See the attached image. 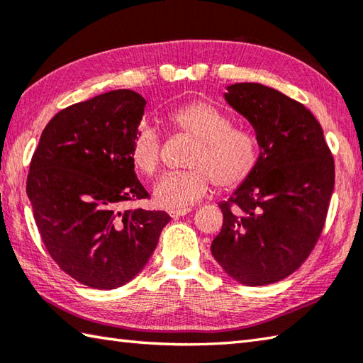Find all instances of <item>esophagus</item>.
<instances>
[{"label":"esophagus","mask_w":363,"mask_h":363,"mask_svg":"<svg viewBox=\"0 0 363 363\" xmlns=\"http://www.w3.org/2000/svg\"><path fill=\"white\" fill-rule=\"evenodd\" d=\"M189 212H191L190 208L181 209V211H169V216H172L174 220H177V218H181V217H184V216H187Z\"/></svg>","instance_id":"1"}]
</instances>
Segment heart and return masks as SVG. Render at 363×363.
<instances>
[{"instance_id":"b5f03b06","label":"heart","mask_w":363,"mask_h":363,"mask_svg":"<svg viewBox=\"0 0 363 363\" xmlns=\"http://www.w3.org/2000/svg\"><path fill=\"white\" fill-rule=\"evenodd\" d=\"M167 123L177 133L196 143L187 167L181 173H168L155 184L154 196L162 208L186 209L208 194L211 181L222 190H233L250 177L258 165V141L216 105L203 101L184 104L168 111ZM160 138L151 125H141L133 133L129 155L140 173L152 176L160 167Z\"/></svg>"}]
</instances>
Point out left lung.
I'll use <instances>...</instances> for the list:
<instances>
[{
    "instance_id": "1",
    "label": "left lung",
    "mask_w": 363,
    "mask_h": 363,
    "mask_svg": "<svg viewBox=\"0 0 363 363\" xmlns=\"http://www.w3.org/2000/svg\"><path fill=\"white\" fill-rule=\"evenodd\" d=\"M225 101L252 124L259 147L253 174L218 203L222 231L212 257L245 286L280 281L321 236L335 165L321 124L305 106L259 83L230 84Z\"/></svg>"
}]
</instances>
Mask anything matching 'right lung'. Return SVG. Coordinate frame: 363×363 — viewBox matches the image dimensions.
<instances>
[{
  "label": "right lung",
  "instance_id": "1",
  "mask_svg": "<svg viewBox=\"0 0 363 363\" xmlns=\"http://www.w3.org/2000/svg\"><path fill=\"white\" fill-rule=\"evenodd\" d=\"M138 92L116 89L74 104L50 119L31 159L26 194L56 264L89 288L135 279L172 217L125 209L145 200L129 147L145 115Z\"/></svg>",
  "mask_w": 363,
  "mask_h": 363
}]
</instances>
